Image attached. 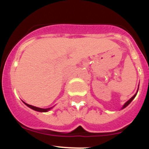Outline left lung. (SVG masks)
Wrapping results in <instances>:
<instances>
[{
    "label": "left lung",
    "mask_w": 149,
    "mask_h": 149,
    "mask_svg": "<svg viewBox=\"0 0 149 149\" xmlns=\"http://www.w3.org/2000/svg\"><path fill=\"white\" fill-rule=\"evenodd\" d=\"M136 94H137V93H136V94H135V95H134V96H133L132 97V98L130 99V100H128V101H127V102H126V103L124 104V105H123V108H122V109H124V108H125L126 107H127V106H128V105H129V104H130V102H132V101L133 100H134V97H136Z\"/></svg>",
    "instance_id": "1"
}]
</instances>
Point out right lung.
Instances as JSON below:
<instances>
[{"mask_svg": "<svg viewBox=\"0 0 149 149\" xmlns=\"http://www.w3.org/2000/svg\"><path fill=\"white\" fill-rule=\"evenodd\" d=\"M24 103L27 106V107L31 108V109H32L33 110L36 111H39V112H47V111H48L50 110V109L52 108V107H51V108H48V109H41V108L36 107H33V106H32V105H29V104L25 103V102H24Z\"/></svg>", "mask_w": 149, "mask_h": 149, "instance_id": "1", "label": "right lung"}]
</instances>
